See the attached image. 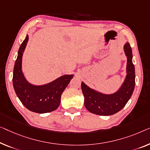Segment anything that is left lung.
<instances>
[{
  "label": "left lung",
  "mask_w": 150,
  "mask_h": 150,
  "mask_svg": "<svg viewBox=\"0 0 150 150\" xmlns=\"http://www.w3.org/2000/svg\"><path fill=\"white\" fill-rule=\"evenodd\" d=\"M124 50L127 57V76L117 92L113 94H104L81 82L85 106L90 112L102 116L112 115L123 108L132 96L135 84V73L132 61V50L129 42L125 44Z\"/></svg>",
  "instance_id": "obj_1"
}]
</instances>
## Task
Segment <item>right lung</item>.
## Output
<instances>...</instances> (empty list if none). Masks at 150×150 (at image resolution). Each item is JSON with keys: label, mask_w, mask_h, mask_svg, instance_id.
<instances>
[{"label": "right lung", "mask_w": 150, "mask_h": 150, "mask_svg": "<svg viewBox=\"0 0 150 150\" xmlns=\"http://www.w3.org/2000/svg\"><path fill=\"white\" fill-rule=\"evenodd\" d=\"M28 41V35H27L18 50L13 69V88L20 101L29 110L40 114L50 112L59 106L62 93L73 75L61 76L43 86L30 84L24 77L21 70L22 56Z\"/></svg>", "instance_id": "1"}]
</instances>
